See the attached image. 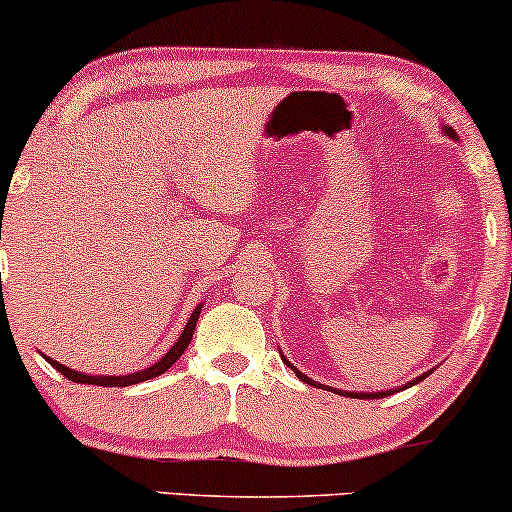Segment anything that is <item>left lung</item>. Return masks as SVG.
Returning a JSON list of instances; mask_svg holds the SVG:
<instances>
[{"mask_svg":"<svg viewBox=\"0 0 512 512\" xmlns=\"http://www.w3.org/2000/svg\"><path fill=\"white\" fill-rule=\"evenodd\" d=\"M443 134H448V137L452 139V142H457V132L455 129H452L450 125H443ZM281 361L286 363V366H289L293 373L298 375V378L303 380V383H308L310 387H320V390H332V387H327V385H320V383H315V380H310L308 375H303L301 370H298L296 366H293V363L289 361V358H286L284 354H281ZM428 373H431V370H426L424 375H419V378H414V380H409L407 385H399L397 390L395 387H392V390H383V392H346V390H337V387H334L332 392H337V395H344V397H354V399H375V397H385V395H392V392H399V390H404V387H411V385H416V383H421V380H426L428 378Z\"/></svg>","mask_w":512,"mask_h":512,"instance_id":"obj_1","label":"left lung"}]
</instances>
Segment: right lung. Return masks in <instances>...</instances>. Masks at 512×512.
Wrapping results in <instances>:
<instances>
[{"label": "right lung", "mask_w": 512, "mask_h": 512, "mask_svg": "<svg viewBox=\"0 0 512 512\" xmlns=\"http://www.w3.org/2000/svg\"><path fill=\"white\" fill-rule=\"evenodd\" d=\"M199 313H202V303H199L197 308L192 310L190 320H187L185 330H182V334L178 337V342L170 346L166 354L158 358L156 363H151V366L144 368V370H137V373H129V375H91V373H81V370H72V368L62 366V363L52 361V358L45 356V354H43V356H45V361H48L52 368L60 370L64 378L74 380V383H81V385H103V387H127V385H137V383H144V380H151V378H158V375H163L170 366H173L175 361H178V358H180L182 354H185V349H187V346H190V342H192V334H195Z\"/></svg>", "instance_id": "add662e5"}]
</instances>
